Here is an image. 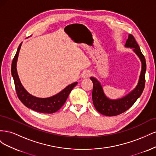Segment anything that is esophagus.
Returning a JSON list of instances; mask_svg holds the SVG:
<instances>
[{
  "mask_svg": "<svg viewBox=\"0 0 156 156\" xmlns=\"http://www.w3.org/2000/svg\"><path fill=\"white\" fill-rule=\"evenodd\" d=\"M91 73L89 72V71H86L83 73L82 74V79H87L91 76Z\"/></svg>",
  "mask_w": 156,
  "mask_h": 156,
  "instance_id": "obj_1",
  "label": "esophagus"
}]
</instances>
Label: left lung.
Returning a JSON list of instances; mask_svg holds the SVG:
<instances>
[{"label":"left lung","instance_id":"obj_1","mask_svg":"<svg viewBox=\"0 0 156 156\" xmlns=\"http://www.w3.org/2000/svg\"><path fill=\"white\" fill-rule=\"evenodd\" d=\"M125 47L133 49V51L139 58L142 64L138 83L133 90H132L129 93L126 94L124 97L116 100H112L106 96L100 82L95 77H90L93 83V104L96 109L103 115L108 116H116L129 109L140 96L144 88L146 69V60L144 55L141 53L139 45L131 34H129Z\"/></svg>","mask_w":156,"mask_h":156}]
</instances>
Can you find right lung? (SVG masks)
<instances>
[{
	"mask_svg": "<svg viewBox=\"0 0 156 156\" xmlns=\"http://www.w3.org/2000/svg\"><path fill=\"white\" fill-rule=\"evenodd\" d=\"M23 42L20 44L12 64L11 72L15 84L16 90L20 101L27 107L41 113H53L59 110L64 104L72 90L77 85V82L69 84L59 93L45 98H40L31 95L22 85L17 71V62Z\"/></svg>",
	"mask_w": 156,
	"mask_h": 156,
	"instance_id": "add662e5",
	"label": "right lung"
}]
</instances>
